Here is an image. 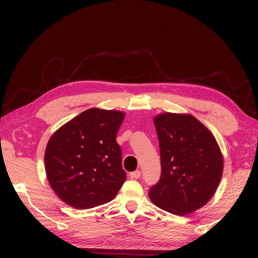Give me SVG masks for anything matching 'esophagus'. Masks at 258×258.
<instances>
[{"label":"esophagus","instance_id":"34e87169","mask_svg":"<svg viewBox=\"0 0 258 258\" xmlns=\"http://www.w3.org/2000/svg\"><path fill=\"white\" fill-rule=\"evenodd\" d=\"M141 174H142L141 171H135V172L131 173L130 175H131V177H132V178H140L141 177Z\"/></svg>","mask_w":258,"mask_h":258}]
</instances>
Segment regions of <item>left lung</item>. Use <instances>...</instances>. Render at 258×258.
I'll list each match as a JSON object with an SVG mask.
<instances>
[{
    "mask_svg": "<svg viewBox=\"0 0 258 258\" xmlns=\"http://www.w3.org/2000/svg\"><path fill=\"white\" fill-rule=\"evenodd\" d=\"M154 124L161 177L149 196L157 207L183 216L212 199L222 177L223 155L213 134L189 114H160Z\"/></svg>",
    "mask_w": 258,
    "mask_h": 258,
    "instance_id": "1",
    "label": "left lung"
}]
</instances>
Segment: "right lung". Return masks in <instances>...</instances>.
I'll use <instances>...</instances> for the list:
<instances>
[{
  "label": "right lung",
  "instance_id": "1",
  "mask_svg": "<svg viewBox=\"0 0 258 258\" xmlns=\"http://www.w3.org/2000/svg\"><path fill=\"white\" fill-rule=\"evenodd\" d=\"M125 114L90 108L64 124L48 141V183L68 205L86 210L111 202L126 179L116 135Z\"/></svg>",
  "mask_w": 258,
  "mask_h": 258
}]
</instances>
